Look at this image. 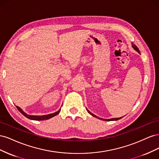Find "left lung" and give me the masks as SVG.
<instances>
[{"label": "left lung", "instance_id": "left-lung-1", "mask_svg": "<svg viewBox=\"0 0 159 159\" xmlns=\"http://www.w3.org/2000/svg\"><path fill=\"white\" fill-rule=\"evenodd\" d=\"M132 47L137 52H139V54H140V51H139V48H138L137 47V46H135L134 45L133 43H132ZM87 111H88V112L89 113V114H91V115H92V116H93V117H96V118H98V119H102V120H104V121H117V120H119V119H121L122 117H119V118H112V119H102V118H99V117H97L96 116V115H93V113H91L89 111H88V109H87Z\"/></svg>", "mask_w": 159, "mask_h": 159}]
</instances>
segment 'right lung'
<instances>
[{"instance_id": "obj_1", "label": "right lung", "mask_w": 159, "mask_h": 159, "mask_svg": "<svg viewBox=\"0 0 159 159\" xmlns=\"http://www.w3.org/2000/svg\"><path fill=\"white\" fill-rule=\"evenodd\" d=\"M16 108L18 109L19 111H20L24 115V116H25L28 119H31V120H35V121H44V120L49 119H50L53 117H54V116H56V115L58 114L60 111V110H61V109H60L58 111H56L54 113H51V114L46 115H28L26 113L24 112L22 109L19 107L16 106Z\"/></svg>"}]
</instances>
